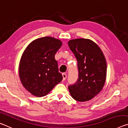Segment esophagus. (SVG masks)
I'll return each instance as SVG.
<instances>
[{
    "mask_svg": "<svg viewBox=\"0 0 128 128\" xmlns=\"http://www.w3.org/2000/svg\"><path fill=\"white\" fill-rule=\"evenodd\" d=\"M62 76H63V80H65L66 77H67L66 74H64V73H62Z\"/></svg>",
    "mask_w": 128,
    "mask_h": 128,
    "instance_id": "obj_1",
    "label": "esophagus"
}]
</instances>
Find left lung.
Masks as SVG:
<instances>
[{"label":"left lung","instance_id":"obj_1","mask_svg":"<svg viewBox=\"0 0 128 128\" xmlns=\"http://www.w3.org/2000/svg\"><path fill=\"white\" fill-rule=\"evenodd\" d=\"M77 60L78 78L68 86L72 97L76 101H89L101 91L106 76V62L100 48L88 39H72L68 42Z\"/></svg>","mask_w":128,"mask_h":128}]
</instances>
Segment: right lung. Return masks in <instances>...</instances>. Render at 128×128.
Segmentation results:
<instances>
[{"instance_id": "right-lung-1", "label": "right lung", "mask_w": 128, "mask_h": 128, "mask_svg": "<svg viewBox=\"0 0 128 128\" xmlns=\"http://www.w3.org/2000/svg\"><path fill=\"white\" fill-rule=\"evenodd\" d=\"M62 46L61 41L46 36L32 41L27 47L19 64L22 84L37 97L48 94L62 80L55 55Z\"/></svg>"}]
</instances>
